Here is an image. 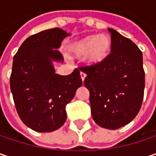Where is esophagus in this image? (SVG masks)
<instances>
[{"label":"esophagus","mask_w":156,"mask_h":156,"mask_svg":"<svg viewBox=\"0 0 156 156\" xmlns=\"http://www.w3.org/2000/svg\"><path fill=\"white\" fill-rule=\"evenodd\" d=\"M86 77H87V74H86L85 72L81 71V72H80V78H81V79H82V81H84V79H85Z\"/></svg>","instance_id":"obj_1"}]
</instances>
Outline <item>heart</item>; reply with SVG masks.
<instances>
[{"label": "heart", "mask_w": 156, "mask_h": 156, "mask_svg": "<svg viewBox=\"0 0 156 156\" xmlns=\"http://www.w3.org/2000/svg\"><path fill=\"white\" fill-rule=\"evenodd\" d=\"M112 47L113 41L108 34H93L71 43L69 51L76 58L85 57L87 65L96 66L108 58Z\"/></svg>", "instance_id": "b5f03b06"}]
</instances>
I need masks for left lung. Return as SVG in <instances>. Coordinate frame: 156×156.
Returning a JSON list of instances; mask_svg holds the SVG:
<instances>
[{
    "instance_id": "8db88e82",
    "label": "left lung",
    "mask_w": 156,
    "mask_h": 156,
    "mask_svg": "<svg viewBox=\"0 0 156 156\" xmlns=\"http://www.w3.org/2000/svg\"><path fill=\"white\" fill-rule=\"evenodd\" d=\"M113 47L108 58L96 66L80 67L87 74L91 115L99 126L118 129L130 123L141 108L144 90L143 54L129 39L108 29Z\"/></svg>"
}]
</instances>
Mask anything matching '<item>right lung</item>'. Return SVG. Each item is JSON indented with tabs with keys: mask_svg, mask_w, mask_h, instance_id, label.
I'll list each match as a JSON object with an SVG mask.
<instances>
[{
	"mask_svg": "<svg viewBox=\"0 0 156 156\" xmlns=\"http://www.w3.org/2000/svg\"><path fill=\"white\" fill-rule=\"evenodd\" d=\"M65 30L54 28L30 36L13 58L10 78L17 113L21 121L34 131L52 132L67 119L66 106L82 85L79 70L61 76L55 73L52 61H62L57 49Z\"/></svg>",
	"mask_w": 156,
	"mask_h": 156,
	"instance_id": "add662e5",
	"label": "right lung"
}]
</instances>
